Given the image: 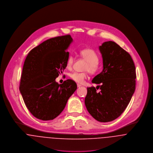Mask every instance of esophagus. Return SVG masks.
Masks as SVG:
<instances>
[{"instance_id": "esophagus-1", "label": "esophagus", "mask_w": 153, "mask_h": 153, "mask_svg": "<svg viewBox=\"0 0 153 153\" xmlns=\"http://www.w3.org/2000/svg\"><path fill=\"white\" fill-rule=\"evenodd\" d=\"M77 87H81V86H82V85H79V84H77Z\"/></svg>"}]
</instances>
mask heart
I'll use <instances>...</instances> for the list:
<instances>
[{
    "instance_id": "b5f03b06",
    "label": "heart",
    "mask_w": 153,
    "mask_h": 153,
    "mask_svg": "<svg viewBox=\"0 0 153 153\" xmlns=\"http://www.w3.org/2000/svg\"><path fill=\"white\" fill-rule=\"evenodd\" d=\"M80 56L87 62L85 70L91 74L97 73L100 69V64L99 63V56L97 53L91 49H84L79 52ZM74 62V57L72 56L68 57L66 63V68L68 69L71 68ZM87 75L86 73L74 72L70 76V78L78 83H83L86 79Z\"/></svg>"
}]
</instances>
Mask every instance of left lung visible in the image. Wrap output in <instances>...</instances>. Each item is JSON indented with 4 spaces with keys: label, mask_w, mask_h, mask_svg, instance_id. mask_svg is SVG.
Listing matches in <instances>:
<instances>
[{
    "label": "left lung",
    "mask_w": 153,
    "mask_h": 153,
    "mask_svg": "<svg viewBox=\"0 0 153 153\" xmlns=\"http://www.w3.org/2000/svg\"><path fill=\"white\" fill-rule=\"evenodd\" d=\"M99 51L103 68L91 81L99 85L87 87L85 102L94 119L105 123L119 117L130 102L136 88V68L130 54L114 42H104Z\"/></svg>",
    "instance_id": "8db88e82"
}]
</instances>
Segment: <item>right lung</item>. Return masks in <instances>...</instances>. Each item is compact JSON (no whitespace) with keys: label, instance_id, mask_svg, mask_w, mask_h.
Segmentation results:
<instances>
[{"label":"right lung","instance_id":"add662e5","mask_svg":"<svg viewBox=\"0 0 153 153\" xmlns=\"http://www.w3.org/2000/svg\"><path fill=\"white\" fill-rule=\"evenodd\" d=\"M72 42L70 35L51 38L33 49L25 59L19 89L26 106L37 119L57 117L77 89L72 80L60 85L56 82L66 68L67 50Z\"/></svg>","mask_w":153,"mask_h":153}]
</instances>
